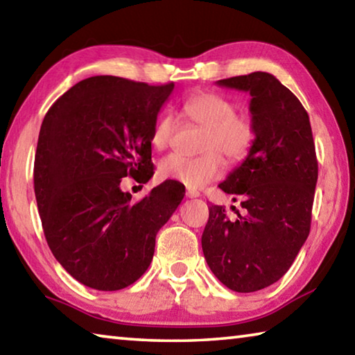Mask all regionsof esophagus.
Here are the masks:
<instances>
[{
	"instance_id": "1",
	"label": "esophagus",
	"mask_w": 355,
	"mask_h": 355,
	"mask_svg": "<svg viewBox=\"0 0 355 355\" xmlns=\"http://www.w3.org/2000/svg\"><path fill=\"white\" fill-rule=\"evenodd\" d=\"M199 191H194V189H186V197H189V199H196V197H199Z\"/></svg>"
}]
</instances>
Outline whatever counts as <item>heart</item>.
<instances>
[{"label": "heart", "instance_id": "heart-1", "mask_svg": "<svg viewBox=\"0 0 355 355\" xmlns=\"http://www.w3.org/2000/svg\"><path fill=\"white\" fill-rule=\"evenodd\" d=\"M183 112L192 122L207 130L197 158H188L180 153L164 156L158 164L161 180L183 183L189 188H200L224 172V158L232 164L243 163L250 155L257 141L254 119L248 114H236L232 100L216 92H200L189 97L183 103ZM175 130V119L164 112L156 120L152 131V146L164 148L171 142Z\"/></svg>", "mask_w": 355, "mask_h": 355}]
</instances>
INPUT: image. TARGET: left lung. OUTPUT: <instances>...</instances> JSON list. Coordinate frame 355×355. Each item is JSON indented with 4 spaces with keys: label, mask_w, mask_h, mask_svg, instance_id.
<instances>
[{
    "label": "left lung",
    "mask_w": 355,
    "mask_h": 355,
    "mask_svg": "<svg viewBox=\"0 0 355 355\" xmlns=\"http://www.w3.org/2000/svg\"><path fill=\"white\" fill-rule=\"evenodd\" d=\"M249 92L257 141L250 155L219 184L241 211L209 207L202 249L227 288L254 293L290 269L310 233L318 161L307 111L290 89L266 71L219 80Z\"/></svg>",
    "instance_id": "left-lung-1"
}]
</instances>
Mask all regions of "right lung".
<instances>
[{
  "mask_svg": "<svg viewBox=\"0 0 355 355\" xmlns=\"http://www.w3.org/2000/svg\"><path fill=\"white\" fill-rule=\"evenodd\" d=\"M172 91L173 83L91 76L42 122L34 192L46 243L65 271L94 290H122L147 271L156 233L184 197L172 180L136 203L120 189L123 177L153 175L150 137Z\"/></svg>",
  "mask_w": 355,
  "mask_h": 355,
  "instance_id": "obj_1",
  "label": "right lung"
}]
</instances>
